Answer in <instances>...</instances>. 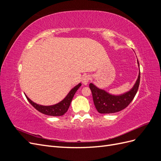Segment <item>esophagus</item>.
Masks as SVG:
<instances>
[{"instance_id": "34e87169", "label": "esophagus", "mask_w": 161, "mask_h": 161, "mask_svg": "<svg viewBox=\"0 0 161 161\" xmlns=\"http://www.w3.org/2000/svg\"><path fill=\"white\" fill-rule=\"evenodd\" d=\"M89 80H90V76L89 75H85V76H83V77H82V82L84 85H86L87 84H88Z\"/></svg>"}]
</instances>
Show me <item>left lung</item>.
I'll return each mask as SVG.
<instances>
[{"mask_svg": "<svg viewBox=\"0 0 161 161\" xmlns=\"http://www.w3.org/2000/svg\"><path fill=\"white\" fill-rule=\"evenodd\" d=\"M139 66V62L138 60ZM140 80V72L134 87L130 91L119 96L109 94L104 90L97 88L90 83L89 87L92 92V99L97 111L100 114H114L127 108L134 98L138 91Z\"/></svg>", "mask_w": 161, "mask_h": 161, "instance_id": "obj_1", "label": "left lung"}]
</instances>
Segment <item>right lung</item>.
Returning <instances> with one entry per match:
<instances>
[{"label":"right lung","instance_id":"obj_1","mask_svg":"<svg viewBox=\"0 0 161 161\" xmlns=\"http://www.w3.org/2000/svg\"><path fill=\"white\" fill-rule=\"evenodd\" d=\"M81 86V84L79 83L76 86H75L67 95L65 98L63 99L60 103H58L56 105H50V106H44L38 105L36 103H34L31 100L28 98L27 96L25 95L28 101L31 104V105L34 108H36L38 111L41 112L43 114L51 115V116H61L64 115L66 112L69 109L71 101L72 100L73 97H74L76 91L79 89V87Z\"/></svg>","mask_w":161,"mask_h":161}]
</instances>
